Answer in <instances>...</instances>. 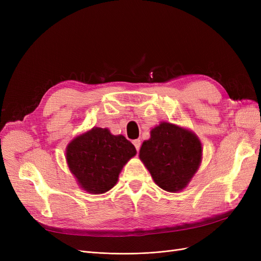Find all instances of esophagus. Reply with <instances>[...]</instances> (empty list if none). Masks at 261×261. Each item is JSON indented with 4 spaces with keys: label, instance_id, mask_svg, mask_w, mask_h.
I'll return each instance as SVG.
<instances>
[{
    "label": "esophagus",
    "instance_id": "1",
    "mask_svg": "<svg viewBox=\"0 0 261 261\" xmlns=\"http://www.w3.org/2000/svg\"><path fill=\"white\" fill-rule=\"evenodd\" d=\"M133 145L135 146V148H136V150L137 151H139V149H140V140L139 139H135V140H133Z\"/></svg>",
    "mask_w": 261,
    "mask_h": 261
}]
</instances>
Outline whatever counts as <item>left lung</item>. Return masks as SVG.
Wrapping results in <instances>:
<instances>
[{"instance_id":"left-lung-1","label":"left lung","mask_w":261,"mask_h":261,"mask_svg":"<svg viewBox=\"0 0 261 261\" xmlns=\"http://www.w3.org/2000/svg\"><path fill=\"white\" fill-rule=\"evenodd\" d=\"M202 156L199 138L186 128L162 122L141 145L139 158L154 183L171 193L180 192L198 170Z\"/></svg>"}]
</instances>
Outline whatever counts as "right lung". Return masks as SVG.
<instances>
[{"label":"right lung","mask_w":261,"mask_h":261,"mask_svg":"<svg viewBox=\"0 0 261 261\" xmlns=\"http://www.w3.org/2000/svg\"><path fill=\"white\" fill-rule=\"evenodd\" d=\"M135 154L136 149L129 140L100 127L77 136L66 148L69 171L84 191L94 195L110 191L124 165Z\"/></svg>","instance_id":"obj_1"}]
</instances>
